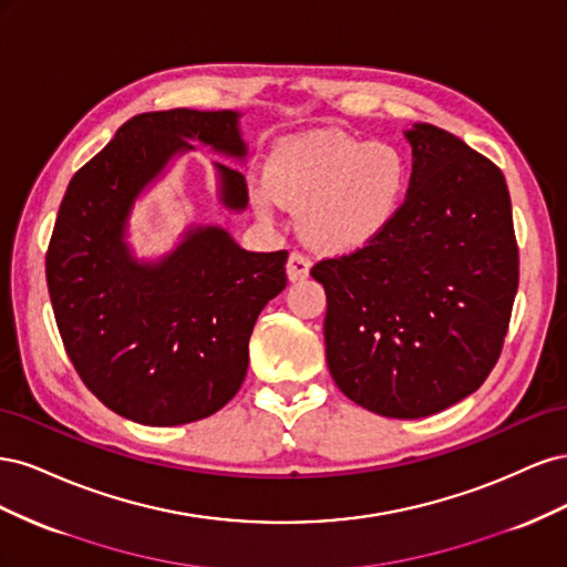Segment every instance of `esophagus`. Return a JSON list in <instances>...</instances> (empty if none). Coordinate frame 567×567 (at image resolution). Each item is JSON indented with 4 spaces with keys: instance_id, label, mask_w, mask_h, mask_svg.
I'll list each match as a JSON object with an SVG mask.
<instances>
[{
    "instance_id": "34e87169",
    "label": "esophagus",
    "mask_w": 567,
    "mask_h": 567,
    "mask_svg": "<svg viewBox=\"0 0 567 567\" xmlns=\"http://www.w3.org/2000/svg\"><path fill=\"white\" fill-rule=\"evenodd\" d=\"M310 257H305L302 252H290L288 262H286V274H288V281H302L310 277Z\"/></svg>"
}]
</instances>
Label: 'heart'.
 Segmentation results:
<instances>
[{
	"instance_id": "heart-1",
	"label": "heart",
	"mask_w": 567,
	"mask_h": 567,
	"mask_svg": "<svg viewBox=\"0 0 567 567\" xmlns=\"http://www.w3.org/2000/svg\"><path fill=\"white\" fill-rule=\"evenodd\" d=\"M409 192L404 153L342 130L300 132L271 146L265 179L248 188L252 213L271 221L284 208L300 213L312 248L350 255L388 231Z\"/></svg>"
}]
</instances>
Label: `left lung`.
<instances>
[{"label": "left lung", "instance_id": "left-lung-1", "mask_svg": "<svg viewBox=\"0 0 567 567\" xmlns=\"http://www.w3.org/2000/svg\"><path fill=\"white\" fill-rule=\"evenodd\" d=\"M411 179L371 246L321 260L326 362L340 392L390 419L437 414L485 383L518 290L508 186L458 136L404 132Z\"/></svg>", "mask_w": 567, "mask_h": 567}]
</instances>
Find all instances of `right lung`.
<instances>
[{
  "mask_svg": "<svg viewBox=\"0 0 567 567\" xmlns=\"http://www.w3.org/2000/svg\"><path fill=\"white\" fill-rule=\"evenodd\" d=\"M236 111L142 113L65 188L47 250V286L68 357L115 414L182 425L225 406L248 371L262 307L286 288L288 252H250L213 225L140 260L127 244L134 203L192 142L246 161ZM227 210L248 205L244 175L215 163Z\"/></svg>",
  "mask_w": 567,
  "mask_h": 567,
  "instance_id": "right-lung-1",
  "label": "right lung"
}]
</instances>
